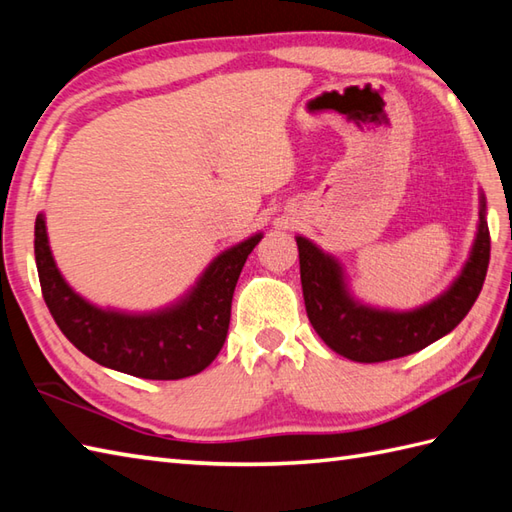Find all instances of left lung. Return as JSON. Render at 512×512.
<instances>
[{"label": "left lung", "mask_w": 512, "mask_h": 512, "mask_svg": "<svg viewBox=\"0 0 512 512\" xmlns=\"http://www.w3.org/2000/svg\"><path fill=\"white\" fill-rule=\"evenodd\" d=\"M484 215L482 198L477 237L460 277L444 295L411 312L376 310L356 303L347 295L339 262L310 239L297 237L303 301L312 328L336 354L356 363L391 361L442 339L469 314L484 286L491 259V233Z\"/></svg>", "instance_id": "left-lung-1"}]
</instances>
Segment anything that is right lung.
Masks as SVG:
<instances>
[{
  "mask_svg": "<svg viewBox=\"0 0 512 512\" xmlns=\"http://www.w3.org/2000/svg\"><path fill=\"white\" fill-rule=\"evenodd\" d=\"M259 239L262 233L224 250L187 297L151 314L101 310L76 295L54 264L41 213L35 222V259L46 306L76 350L129 376L178 380L200 374L220 354L235 284Z\"/></svg>",
  "mask_w": 512,
  "mask_h": 512,
  "instance_id": "obj_1",
  "label": "right lung"
}]
</instances>
